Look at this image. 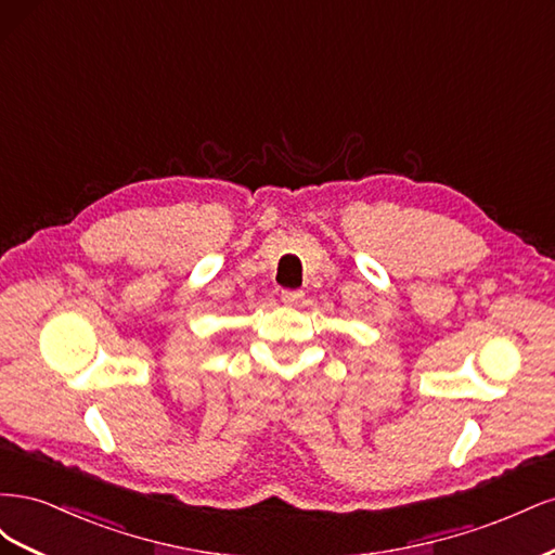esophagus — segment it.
Listing matches in <instances>:
<instances>
[{
    "mask_svg": "<svg viewBox=\"0 0 555 555\" xmlns=\"http://www.w3.org/2000/svg\"><path fill=\"white\" fill-rule=\"evenodd\" d=\"M304 292L300 289H284L282 292V304H287V306H296V304H300V300H304Z\"/></svg>",
    "mask_w": 555,
    "mask_h": 555,
    "instance_id": "esophagus-1",
    "label": "esophagus"
}]
</instances>
